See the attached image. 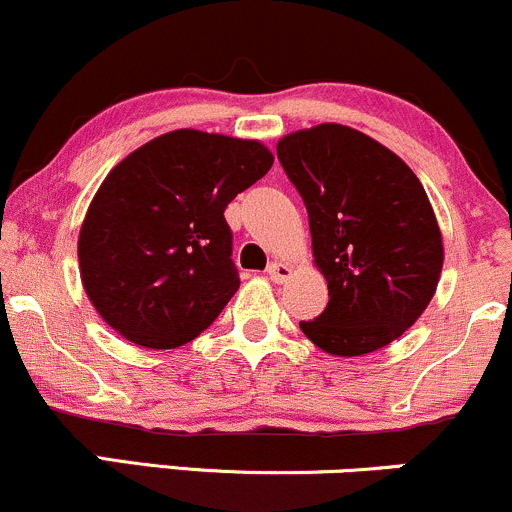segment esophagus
Here are the masks:
<instances>
[{"label":"esophagus","mask_w":512,"mask_h":512,"mask_svg":"<svg viewBox=\"0 0 512 512\" xmlns=\"http://www.w3.org/2000/svg\"><path fill=\"white\" fill-rule=\"evenodd\" d=\"M268 278L273 280V283H285L287 278H290V273H292V268L287 266V263H280V261H275V263H271V266H268Z\"/></svg>","instance_id":"1"}]
</instances>
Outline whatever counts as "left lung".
Returning a JSON list of instances; mask_svg holds the SVG:
<instances>
[{"label":"left lung","mask_w":512,"mask_h":512,"mask_svg":"<svg viewBox=\"0 0 512 512\" xmlns=\"http://www.w3.org/2000/svg\"><path fill=\"white\" fill-rule=\"evenodd\" d=\"M275 149L329 285V304L300 321L302 333L341 358L389 346L426 312L445 261L426 188L399 154L341 123L295 130Z\"/></svg>","instance_id":"left-lung-1"}]
</instances>
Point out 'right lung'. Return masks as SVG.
<instances>
[{
    "label": "right lung",
    "mask_w": 512,
    "mask_h": 512,
    "mask_svg": "<svg viewBox=\"0 0 512 512\" xmlns=\"http://www.w3.org/2000/svg\"><path fill=\"white\" fill-rule=\"evenodd\" d=\"M271 166L263 142L193 128L164 132L113 166L77 241L99 317L149 350L208 329L239 290L225 208Z\"/></svg>",
    "instance_id": "obj_1"
}]
</instances>
